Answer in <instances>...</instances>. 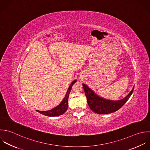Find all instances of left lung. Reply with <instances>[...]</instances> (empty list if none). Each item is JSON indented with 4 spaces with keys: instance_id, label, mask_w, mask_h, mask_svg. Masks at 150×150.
<instances>
[{
    "instance_id": "8db88e82",
    "label": "left lung",
    "mask_w": 150,
    "mask_h": 150,
    "mask_svg": "<svg viewBox=\"0 0 150 150\" xmlns=\"http://www.w3.org/2000/svg\"><path fill=\"white\" fill-rule=\"evenodd\" d=\"M83 88L89 108L98 114H109L118 110L128 100L134 91L133 89L129 94L122 100L112 101L99 97L85 84H83Z\"/></svg>"
}]
</instances>
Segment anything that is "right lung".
Masks as SVG:
<instances>
[{
  "mask_svg": "<svg viewBox=\"0 0 150 150\" xmlns=\"http://www.w3.org/2000/svg\"><path fill=\"white\" fill-rule=\"evenodd\" d=\"M76 82V80L74 81L70 85V86L68 88V89L67 91V92L66 93V95L64 98V99H63V100L61 102V103L57 106V107L54 108V109L48 110V111H39V110H37L38 112H39L40 113H41L42 115H44L45 116H58L60 115H63L67 110L68 107V98L69 96V93L71 91V89L72 88V86L73 85V84Z\"/></svg>",
  "mask_w": 150,
  "mask_h": 150,
  "instance_id": "right-lung-1",
  "label": "right lung"
}]
</instances>
